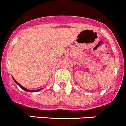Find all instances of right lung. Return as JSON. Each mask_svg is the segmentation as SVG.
I'll return each mask as SVG.
<instances>
[{
	"label": "right lung",
	"mask_w": 126,
	"mask_h": 126,
	"mask_svg": "<svg viewBox=\"0 0 126 126\" xmlns=\"http://www.w3.org/2000/svg\"><path fill=\"white\" fill-rule=\"evenodd\" d=\"M13 80H14V81H15V82L16 84H18V86H20V87L22 90H24L26 91V92H39V91H40V90H42V89H38V90H31L27 89V88H24V86H22V85H21V84H20V83H18L17 81H16V80L14 79V78H13Z\"/></svg>",
	"instance_id": "add662e5"
}]
</instances>
